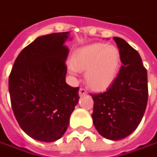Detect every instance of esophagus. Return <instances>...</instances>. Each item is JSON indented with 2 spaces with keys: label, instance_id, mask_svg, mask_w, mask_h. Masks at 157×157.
<instances>
[{
  "label": "esophagus",
  "instance_id": "obj_1",
  "mask_svg": "<svg viewBox=\"0 0 157 157\" xmlns=\"http://www.w3.org/2000/svg\"><path fill=\"white\" fill-rule=\"evenodd\" d=\"M86 94H87V91H86L85 89H84V88H81L80 90H79V95L82 97V96H84Z\"/></svg>",
  "mask_w": 157,
  "mask_h": 157
}]
</instances>
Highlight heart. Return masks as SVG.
<instances>
[{
	"instance_id": "b5f03b06",
	"label": "heart",
	"mask_w": 157,
	"mask_h": 157,
	"mask_svg": "<svg viewBox=\"0 0 157 157\" xmlns=\"http://www.w3.org/2000/svg\"><path fill=\"white\" fill-rule=\"evenodd\" d=\"M121 54L113 44L96 43L80 49L74 55L73 67L85 71V82L91 90L101 91L113 83L118 75Z\"/></svg>"
}]
</instances>
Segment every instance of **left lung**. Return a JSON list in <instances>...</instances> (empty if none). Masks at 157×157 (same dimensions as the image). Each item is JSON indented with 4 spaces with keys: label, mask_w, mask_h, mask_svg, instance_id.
I'll return each instance as SVG.
<instances>
[{
    "label": "left lung",
    "mask_w": 157,
    "mask_h": 157,
    "mask_svg": "<svg viewBox=\"0 0 157 157\" xmlns=\"http://www.w3.org/2000/svg\"><path fill=\"white\" fill-rule=\"evenodd\" d=\"M121 54L117 77L106 91L90 94L94 101L92 119L103 137L121 140L140 123L147 104V74L139 52L123 38H113Z\"/></svg>",
    "instance_id": "8db88e82"
}]
</instances>
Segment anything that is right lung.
Masks as SVG:
<instances>
[{"mask_svg":"<svg viewBox=\"0 0 157 157\" xmlns=\"http://www.w3.org/2000/svg\"><path fill=\"white\" fill-rule=\"evenodd\" d=\"M68 32L37 38L17 56L9 77L13 113L34 140L52 142L66 132L79 88L66 82Z\"/></svg>","mask_w":157,"mask_h":157,"instance_id":"add662e5","label":"right lung"}]
</instances>
